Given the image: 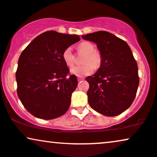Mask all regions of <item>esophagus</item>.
Listing matches in <instances>:
<instances>
[{"label": "esophagus", "instance_id": "obj_1", "mask_svg": "<svg viewBox=\"0 0 157 157\" xmlns=\"http://www.w3.org/2000/svg\"><path fill=\"white\" fill-rule=\"evenodd\" d=\"M84 80V78H83V77H77V80H78L79 82H80V81H81V80Z\"/></svg>", "mask_w": 157, "mask_h": 157}]
</instances>
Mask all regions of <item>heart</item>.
<instances>
[{
  "label": "heart",
  "instance_id": "obj_1",
  "mask_svg": "<svg viewBox=\"0 0 157 157\" xmlns=\"http://www.w3.org/2000/svg\"><path fill=\"white\" fill-rule=\"evenodd\" d=\"M79 53H85L80 66H75L71 68L70 72L75 76L84 77L92 74L95 69H98L102 63L101 55L95 51L94 45L90 42H82L77 46ZM62 59L67 66L72 67L75 62V56L72 48H67L62 53Z\"/></svg>",
  "mask_w": 157,
  "mask_h": 157
}]
</instances>
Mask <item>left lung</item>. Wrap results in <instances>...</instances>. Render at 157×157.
<instances>
[{
    "instance_id": "left-lung-1",
    "label": "left lung",
    "mask_w": 157,
    "mask_h": 157,
    "mask_svg": "<svg viewBox=\"0 0 157 157\" xmlns=\"http://www.w3.org/2000/svg\"><path fill=\"white\" fill-rule=\"evenodd\" d=\"M96 43L102 63L89 83L87 95L89 105L108 117L120 114L131 106L139 85L138 65L125 41L106 31L82 35Z\"/></svg>"
}]
</instances>
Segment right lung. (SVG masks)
I'll use <instances>...</instances> for the list:
<instances>
[{
	"instance_id": "1",
	"label": "right lung",
	"mask_w": 157,
	"mask_h": 157,
	"mask_svg": "<svg viewBox=\"0 0 157 157\" xmlns=\"http://www.w3.org/2000/svg\"><path fill=\"white\" fill-rule=\"evenodd\" d=\"M80 40L76 35L48 31L35 37L21 53L16 72L17 95L33 116L52 120L69 109L77 80L69 75L62 53Z\"/></svg>"
}]
</instances>
